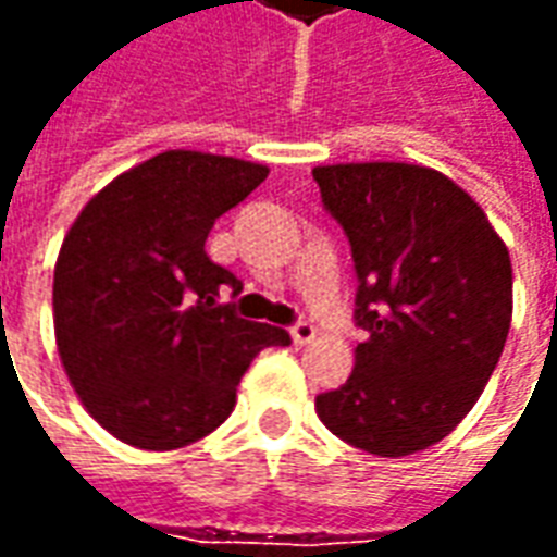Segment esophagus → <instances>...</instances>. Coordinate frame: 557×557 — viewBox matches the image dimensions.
Masks as SVG:
<instances>
[{"mask_svg":"<svg viewBox=\"0 0 557 557\" xmlns=\"http://www.w3.org/2000/svg\"><path fill=\"white\" fill-rule=\"evenodd\" d=\"M289 334H292V343L304 346V343H310V339L315 337V327L310 325V322H298V325L289 327Z\"/></svg>","mask_w":557,"mask_h":557,"instance_id":"esophagus-1","label":"esophagus"}]
</instances>
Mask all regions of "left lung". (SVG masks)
Listing matches in <instances>:
<instances>
[{"mask_svg":"<svg viewBox=\"0 0 557 557\" xmlns=\"http://www.w3.org/2000/svg\"><path fill=\"white\" fill-rule=\"evenodd\" d=\"M322 202L351 244L355 370L315 397L327 430L373 456L450 435L490 382L513 315L502 235L447 175L418 163L315 166Z\"/></svg>","mask_w":557,"mask_h":557,"instance_id":"left-lung-1","label":"left lung"}]
</instances>
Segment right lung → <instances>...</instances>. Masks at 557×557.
Listing matches in <instances>:
<instances>
[{
  "mask_svg": "<svg viewBox=\"0 0 557 557\" xmlns=\"http://www.w3.org/2000/svg\"><path fill=\"white\" fill-rule=\"evenodd\" d=\"M268 166L172 148L95 194L67 230L53 274L59 358L79 403L139 450L214 432L235 387L283 327L247 322L220 286L242 280L206 253L214 220L253 194Z\"/></svg>",
  "mask_w": 557,
  "mask_h": 557,
  "instance_id": "add662e5",
  "label": "right lung"
}]
</instances>
